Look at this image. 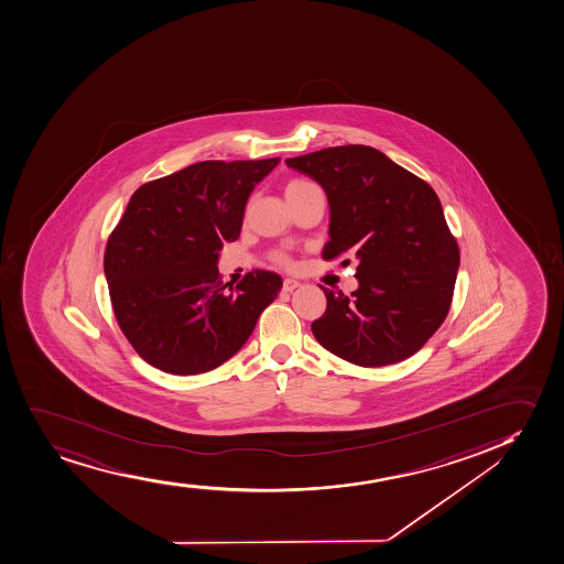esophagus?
<instances>
[{
	"label": "esophagus",
	"mask_w": 564,
	"mask_h": 564,
	"mask_svg": "<svg viewBox=\"0 0 564 564\" xmlns=\"http://www.w3.org/2000/svg\"><path fill=\"white\" fill-rule=\"evenodd\" d=\"M300 286V281H296V279L286 278L285 281H283V291L285 292H292L294 289H297Z\"/></svg>",
	"instance_id": "obj_1"
}]
</instances>
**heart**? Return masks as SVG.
I'll list each match as a JSON object with an SVG mask.
<instances>
[{"label":"heart","instance_id":"b5f03b06","mask_svg":"<svg viewBox=\"0 0 564 564\" xmlns=\"http://www.w3.org/2000/svg\"><path fill=\"white\" fill-rule=\"evenodd\" d=\"M311 185L315 184H311L307 180H292V182H289V185H286L285 193L289 195V193H294V191L307 189ZM279 262H286L285 257H279Z\"/></svg>","mask_w":564,"mask_h":564}]
</instances>
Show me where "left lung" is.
<instances>
[{
    "mask_svg": "<svg viewBox=\"0 0 564 564\" xmlns=\"http://www.w3.org/2000/svg\"><path fill=\"white\" fill-rule=\"evenodd\" d=\"M285 163L326 193L324 259H358V289L350 296L323 286L328 305L311 324L315 339L364 368L414 355L448 315L459 268V249L437 193L361 144L326 148Z\"/></svg>",
    "mask_w": 564,
    "mask_h": 564,
    "instance_id": "obj_1",
    "label": "left lung"
}]
</instances>
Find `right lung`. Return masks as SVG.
I'll return each instance as SVG.
<instances>
[{
  "label": "right lung",
  "mask_w": 564,
  "mask_h": 564,
  "mask_svg": "<svg viewBox=\"0 0 564 564\" xmlns=\"http://www.w3.org/2000/svg\"><path fill=\"white\" fill-rule=\"evenodd\" d=\"M278 163L203 161L134 191L108 238L105 278L121 332L153 368H219L278 297V273H247L232 289L217 270L223 243L240 236L254 185Z\"/></svg>",
  "instance_id": "add662e5"
}]
</instances>
